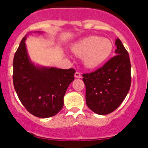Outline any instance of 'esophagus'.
I'll return each instance as SVG.
<instances>
[{"instance_id":"1","label":"esophagus","mask_w":148,"mask_h":148,"mask_svg":"<svg viewBox=\"0 0 148 148\" xmlns=\"http://www.w3.org/2000/svg\"><path fill=\"white\" fill-rule=\"evenodd\" d=\"M74 76L76 78V79H81V74L79 72H76L74 74Z\"/></svg>"}]
</instances>
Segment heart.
Wrapping results in <instances>:
<instances>
[{
    "label": "heart",
    "instance_id": "1",
    "mask_svg": "<svg viewBox=\"0 0 148 148\" xmlns=\"http://www.w3.org/2000/svg\"><path fill=\"white\" fill-rule=\"evenodd\" d=\"M72 51L78 57H83L87 68L99 67L106 61L113 51V44L106 37L90 36L72 45Z\"/></svg>",
    "mask_w": 148,
    "mask_h": 148
}]
</instances>
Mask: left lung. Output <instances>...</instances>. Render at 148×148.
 Returning a JSON list of instances; mask_svg holds the SVG:
<instances>
[{
  "instance_id": "1",
  "label": "left lung",
  "mask_w": 148,
  "mask_h": 148,
  "mask_svg": "<svg viewBox=\"0 0 148 148\" xmlns=\"http://www.w3.org/2000/svg\"><path fill=\"white\" fill-rule=\"evenodd\" d=\"M115 46V56L97 70L83 74L86 104L97 114L106 115L114 111L130 89V56L120 39H116Z\"/></svg>"
}]
</instances>
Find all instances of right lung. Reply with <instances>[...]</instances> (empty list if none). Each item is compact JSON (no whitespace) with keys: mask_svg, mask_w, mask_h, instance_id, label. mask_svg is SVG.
Here are the masks:
<instances>
[{"mask_svg":"<svg viewBox=\"0 0 148 148\" xmlns=\"http://www.w3.org/2000/svg\"><path fill=\"white\" fill-rule=\"evenodd\" d=\"M27 35L22 39L14 54V87L18 99L30 113L38 118H49L63 107L64 94L74 81L76 71L35 65L27 51Z\"/></svg>","mask_w":148,"mask_h":148,"instance_id":"obj_1","label":"right lung"}]
</instances>
